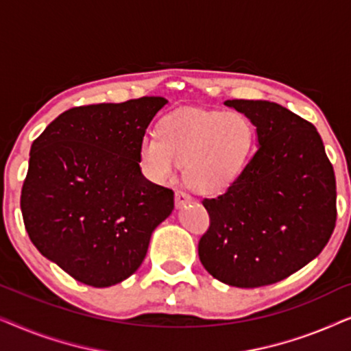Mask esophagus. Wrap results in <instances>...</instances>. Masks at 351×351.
<instances>
[{
	"instance_id": "34e87169",
	"label": "esophagus",
	"mask_w": 351,
	"mask_h": 351,
	"mask_svg": "<svg viewBox=\"0 0 351 351\" xmlns=\"http://www.w3.org/2000/svg\"><path fill=\"white\" fill-rule=\"evenodd\" d=\"M191 201H193V199H191V196L189 193H185V191H182V190L176 191V206H177V208H184V206L190 204Z\"/></svg>"
}]
</instances>
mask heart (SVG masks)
Wrapping results in <instances>:
<instances>
[{
  "label": "heart",
  "mask_w": 351,
  "mask_h": 351,
  "mask_svg": "<svg viewBox=\"0 0 351 351\" xmlns=\"http://www.w3.org/2000/svg\"><path fill=\"white\" fill-rule=\"evenodd\" d=\"M254 128L239 113L180 110L162 119L160 134L147 132L141 165L158 184L176 179L185 165V180L203 195L227 190L251 156Z\"/></svg>",
  "instance_id": "b5f03b06"
}]
</instances>
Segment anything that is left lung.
<instances>
[{
    "label": "left lung",
    "mask_w": 351,
    "mask_h": 351,
    "mask_svg": "<svg viewBox=\"0 0 351 351\" xmlns=\"http://www.w3.org/2000/svg\"><path fill=\"white\" fill-rule=\"evenodd\" d=\"M257 132V152L223 195L204 199L199 261L234 287L278 282L319 256L335 227V176L313 124L268 100H227Z\"/></svg>",
    "instance_id": "1"
}]
</instances>
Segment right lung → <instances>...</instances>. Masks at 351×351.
Returning a JSON list of instances; mask_svg holds the SVG:
<instances>
[{
  "instance_id": "right-lung-1",
  "label": "right lung",
  "mask_w": 351,
  "mask_h": 351,
  "mask_svg": "<svg viewBox=\"0 0 351 351\" xmlns=\"http://www.w3.org/2000/svg\"><path fill=\"white\" fill-rule=\"evenodd\" d=\"M165 97L97 104L59 114L32 143L21 208L46 258L76 281L118 285L142 265L174 191L145 179L141 143Z\"/></svg>"
}]
</instances>
